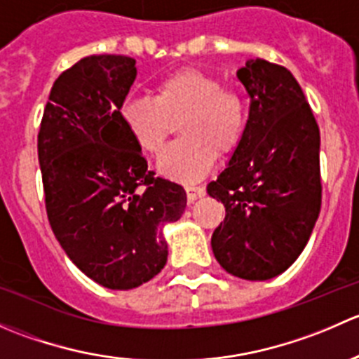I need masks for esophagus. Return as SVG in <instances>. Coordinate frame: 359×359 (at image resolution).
I'll list each match as a JSON object with an SVG mask.
<instances>
[{"label": "esophagus", "instance_id": "esophagus-1", "mask_svg": "<svg viewBox=\"0 0 359 359\" xmlns=\"http://www.w3.org/2000/svg\"><path fill=\"white\" fill-rule=\"evenodd\" d=\"M186 193H187V200L194 201V200H198V198L205 196V187H201V186H187L186 187Z\"/></svg>", "mask_w": 359, "mask_h": 359}]
</instances>
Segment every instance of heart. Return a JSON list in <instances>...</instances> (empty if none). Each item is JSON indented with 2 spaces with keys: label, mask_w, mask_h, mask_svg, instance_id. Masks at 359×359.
Here are the masks:
<instances>
[{
  "label": "heart",
  "mask_w": 359,
  "mask_h": 359,
  "mask_svg": "<svg viewBox=\"0 0 359 359\" xmlns=\"http://www.w3.org/2000/svg\"><path fill=\"white\" fill-rule=\"evenodd\" d=\"M119 121L142 153L156 156L179 123L182 140L170 146L158 170L177 182H196L229 154L247 132L248 111L243 95L224 88L220 79L196 67L179 69L159 79L154 97H132L118 109Z\"/></svg>",
  "instance_id": "heart-1"
}]
</instances>
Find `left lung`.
<instances>
[{
  "instance_id": "8db88e82",
  "label": "left lung",
  "mask_w": 359,
  "mask_h": 359,
  "mask_svg": "<svg viewBox=\"0 0 359 359\" xmlns=\"http://www.w3.org/2000/svg\"><path fill=\"white\" fill-rule=\"evenodd\" d=\"M236 76L250 97L248 123L206 186L226 206L212 250L233 276L266 281L295 262L320 215V128L288 69L250 59Z\"/></svg>"
}]
</instances>
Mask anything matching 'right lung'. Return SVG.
<instances>
[{
	"instance_id": "obj_1",
	"label": "right lung",
	"mask_w": 359,
	"mask_h": 359,
	"mask_svg": "<svg viewBox=\"0 0 359 359\" xmlns=\"http://www.w3.org/2000/svg\"><path fill=\"white\" fill-rule=\"evenodd\" d=\"M137 78L135 59L90 55L57 78L38 135L46 213L78 269L130 290L165 267L163 226L186 210V191L147 172L118 109Z\"/></svg>"
}]
</instances>
